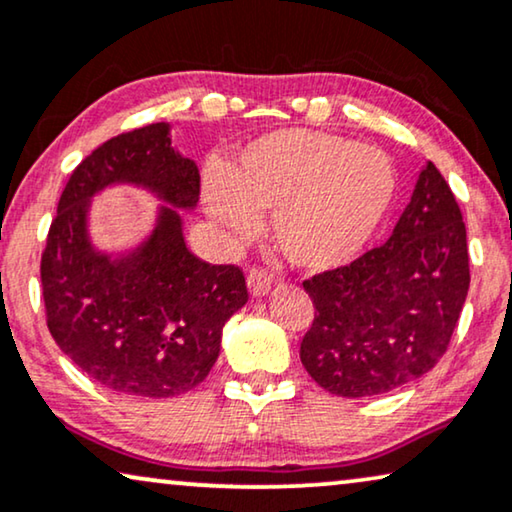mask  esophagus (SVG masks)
I'll list each match as a JSON object with an SVG mask.
<instances>
[{"instance_id": "34e87169", "label": "esophagus", "mask_w": 512, "mask_h": 512, "mask_svg": "<svg viewBox=\"0 0 512 512\" xmlns=\"http://www.w3.org/2000/svg\"><path fill=\"white\" fill-rule=\"evenodd\" d=\"M248 290L253 294V299L264 297L266 292L271 290V278L269 273L262 271V269H253L248 273Z\"/></svg>"}]
</instances>
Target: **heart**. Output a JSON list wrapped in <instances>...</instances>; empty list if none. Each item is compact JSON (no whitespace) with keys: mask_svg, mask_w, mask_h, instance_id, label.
<instances>
[{"mask_svg":"<svg viewBox=\"0 0 512 512\" xmlns=\"http://www.w3.org/2000/svg\"><path fill=\"white\" fill-rule=\"evenodd\" d=\"M397 171L380 148L313 129H276L204 181L206 213L236 243L253 239L259 211L287 262L336 271L364 253L390 213Z\"/></svg>","mask_w":512,"mask_h":512,"instance_id":"b5f03b06","label":"heart"}]
</instances>
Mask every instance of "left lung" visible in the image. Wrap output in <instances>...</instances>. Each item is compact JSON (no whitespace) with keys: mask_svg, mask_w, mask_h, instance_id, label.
<instances>
[{"mask_svg":"<svg viewBox=\"0 0 512 512\" xmlns=\"http://www.w3.org/2000/svg\"><path fill=\"white\" fill-rule=\"evenodd\" d=\"M469 283L462 211L427 162L383 248L304 283L315 320L301 341V364L343 399L397 390L445 355Z\"/></svg>","mask_w":512,"mask_h":512,"instance_id":"8db88e82","label":"left lung"}]
</instances>
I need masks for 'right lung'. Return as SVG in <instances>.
I'll use <instances>...</instances> for the list:
<instances>
[{
  "mask_svg": "<svg viewBox=\"0 0 512 512\" xmlns=\"http://www.w3.org/2000/svg\"><path fill=\"white\" fill-rule=\"evenodd\" d=\"M127 184L161 201L144 241L99 249L91 206ZM199 201V169L171 143L169 122L106 141L64 187L41 257L48 329L95 383L118 394L169 399L204 383L220 355L222 329L248 301L236 266L190 253L183 213Z\"/></svg>",
  "mask_w": 512,
  "mask_h": 512,
  "instance_id": "add662e5",
  "label": "right lung"
}]
</instances>
